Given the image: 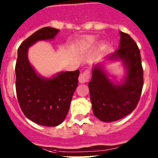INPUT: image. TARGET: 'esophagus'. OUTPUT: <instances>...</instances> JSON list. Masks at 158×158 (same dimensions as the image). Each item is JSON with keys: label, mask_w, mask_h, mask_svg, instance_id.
Here are the masks:
<instances>
[{"label": "esophagus", "mask_w": 158, "mask_h": 158, "mask_svg": "<svg viewBox=\"0 0 158 158\" xmlns=\"http://www.w3.org/2000/svg\"><path fill=\"white\" fill-rule=\"evenodd\" d=\"M89 79V71L85 70L83 73H81L79 76V82L80 83H85L87 82Z\"/></svg>", "instance_id": "1"}]
</instances>
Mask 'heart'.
I'll list each match as a JSON object with an SVG mask.
<instances>
[{"mask_svg":"<svg viewBox=\"0 0 158 158\" xmlns=\"http://www.w3.org/2000/svg\"><path fill=\"white\" fill-rule=\"evenodd\" d=\"M95 42V38L93 37H87L86 39L84 40L82 43H81V47L82 48H89V47H92Z\"/></svg>","mask_w":158,"mask_h":158,"instance_id":"b5f03b06","label":"heart"}]
</instances>
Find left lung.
I'll return each mask as SVG.
<instances>
[{"mask_svg": "<svg viewBox=\"0 0 158 158\" xmlns=\"http://www.w3.org/2000/svg\"><path fill=\"white\" fill-rule=\"evenodd\" d=\"M119 33L118 49L106 60L122 61L125 71L123 79L118 82L110 79L103 62L92 66V79L89 82L93 114L104 122L118 121L133 111L144 84L139 49L128 34L122 31Z\"/></svg>", "mask_w": 158, "mask_h": 158, "instance_id": "obj_1", "label": "left lung"}]
</instances>
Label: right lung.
Instances as JSON below:
<instances>
[{
    "mask_svg": "<svg viewBox=\"0 0 158 158\" xmlns=\"http://www.w3.org/2000/svg\"><path fill=\"white\" fill-rule=\"evenodd\" d=\"M58 29L41 28L19 47L16 63V92L22 111L38 125L55 127L66 118L78 85L79 70L61 72L51 78L38 74L28 60V49L40 40H53Z\"/></svg>",
    "mask_w": 158,
    "mask_h": 158,
    "instance_id": "1",
    "label": "right lung"
}]
</instances>
